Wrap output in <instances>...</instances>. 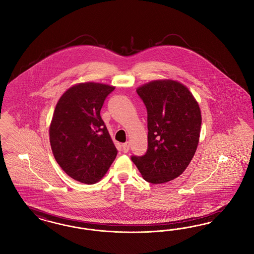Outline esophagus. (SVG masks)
Here are the masks:
<instances>
[{"mask_svg":"<svg viewBox=\"0 0 254 254\" xmlns=\"http://www.w3.org/2000/svg\"><path fill=\"white\" fill-rule=\"evenodd\" d=\"M130 150V145H129V142H126V143H123V150L124 152H128Z\"/></svg>","mask_w":254,"mask_h":254,"instance_id":"obj_1","label":"esophagus"}]
</instances>
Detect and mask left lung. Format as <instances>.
<instances>
[{"label":"left lung","instance_id":"left-lung-1","mask_svg":"<svg viewBox=\"0 0 254 254\" xmlns=\"http://www.w3.org/2000/svg\"><path fill=\"white\" fill-rule=\"evenodd\" d=\"M136 92L148 112V150L131 161L145 181L165 184L187 169L197 150L200 108L186 85L170 79L153 80Z\"/></svg>","mask_w":254,"mask_h":254}]
</instances>
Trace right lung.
<instances>
[{"mask_svg":"<svg viewBox=\"0 0 254 254\" xmlns=\"http://www.w3.org/2000/svg\"><path fill=\"white\" fill-rule=\"evenodd\" d=\"M114 89L102 83H80L67 88L57 102L49 129L51 148L60 168L80 183L100 182L117 156L100 115Z\"/></svg>","mask_w":254,"mask_h":254,"instance_id":"right-lung-1","label":"right lung"}]
</instances>
